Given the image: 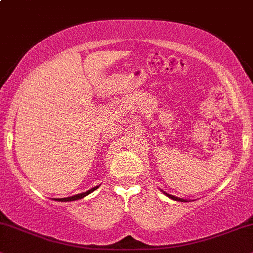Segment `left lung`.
<instances>
[{
	"label": "left lung",
	"mask_w": 253,
	"mask_h": 253,
	"mask_svg": "<svg viewBox=\"0 0 253 253\" xmlns=\"http://www.w3.org/2000/svg\"><path fill=\"white\" fill-rule=\"evenodd\" d=\"M166 195H167L168 197H170V198H172V200H175V201H181V202H183V201H185V200H183V198H178V197H175V196H172V195H169V194H167V193H165Z\"/></svg>",
	"instance_id": "8db88e82"
}]
</instances>
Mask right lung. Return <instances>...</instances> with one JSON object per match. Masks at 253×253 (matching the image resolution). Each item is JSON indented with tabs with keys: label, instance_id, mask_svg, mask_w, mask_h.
I'll use <instances>...</instances> for the list:
<instances>
[{
	"label": "right lung",
	"instance_id": "add662e5",
	"mask_svg": "<svg viewBox=\"0 0 253 253\" xmlns=\"http://www.w3.org/2000/svg\"><path fill=\"white\" fill-rule=\"evenodd\" d=\"M99 187H94L92 188V189H89L88 191H86V193H82V194H78V195H73L71 197H65V198H58V201H62V202H69V201H76V200H79V198H83L85 196H87L88 194H91L92 191H94L95 189H98Z\"/></svg>",
	"mask_w": 253,
	"mask_h": 253
}]
</instances>
